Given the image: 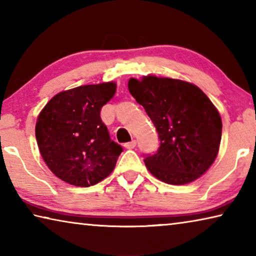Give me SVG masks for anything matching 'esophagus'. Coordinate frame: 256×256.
Here are the masks:
<instances>
[{
	"instance_id": "esophagus-1",
	"label": "esophagus",
	"mask_w": 256,
	"mask_h": 256,
	"mask_svg": "<svg viewBox=\"0 0 256 256\" xmlns=\"http://www.w3.org/2000/svg\"><path fill=\"white\" fill-rule=\"evenodd\" d=\"M136 146V140H132V141H130V142H128V144H124V146L126 149H133Z\"/></svg>"
}]
</instances>
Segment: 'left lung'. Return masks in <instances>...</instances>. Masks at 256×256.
Here are the masks:
<instances>
[{"label":"left lung","instance_id":"obj_1","mask_svg":"<svg viewBox=\"0 0 256 256\" xmlns=\"http://www.w3.org/2000/svg\"><path fill=\"white\" fill-rule=\"evenodd\" d=\"M128 90L158 132L159 148L144 156L148 170L172 185L188 184L209 170L218 154L222 123L206 94L188 82L131 78Z\"/></svg>","mask_w":256,"mask_h":256}]
</instances>
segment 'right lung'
Returning a JSON list of instances; mask_svg holds the SVG:
<instances>
[{
  "label": "right lung",
  "mask_w": 256,
  "mask_h": 256,
  "mask_svg": "<svg viewBox=\"0 0 256 256\" xmlns=\"http://www.w3.org/2000/svg\"><path fill=\"white\" fill-rule=\"evenodd\" d=\"M115 92L114 82L76 86L56 94L40 112L38 148L58 178L88 188L114 170L123 148L110 138L100 110Z\"/></svg>",
  "instance_id": "add662e5"
}]
</instances>
